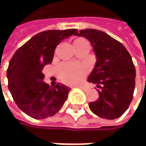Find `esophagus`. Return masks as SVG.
I'll return each mask as SVG.
<instances>
[{"label":"esophagus","mask_w":146,"mask_h":146,"mask_svg":"<svg viewBox=\"0 0 146 146\" xmlns=\"http://www.w3.org/2000/svg\"><path fill=\"white\" fill-rule=\"evenodd\" d=\"M79 89H81L82 90H84V91H88V89L87 88H85V87H79Z\"/></svg>","instance_id":"1"}]
</instances>
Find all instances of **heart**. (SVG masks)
<instances>
[{
	"label": "heart",
	"mask_w": 146,
	"mask_h": 146,
	"mask_svg": "<svg viewBox=\"0 0 146 146\" xmlns=\"http://www.w3.org/2000/svg\"><path fill=\"white\" fill-rule=\"evenodd\" d=\"M87 73V68L76 63H62L58 68V74L62 80L68 84L80 83Z\"/></svg>",
	"instance_id": "heart-1"
}]
</instances>
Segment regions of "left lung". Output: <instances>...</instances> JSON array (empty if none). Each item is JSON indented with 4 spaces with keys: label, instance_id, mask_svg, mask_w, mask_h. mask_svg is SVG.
<instances>
[{
    "label": "left lung",
    "instance_id": "8db88e82",
    "mask_svg": "<svg viewBox=\"0 0 146 146\" xmlns=\"http://www.w3.org/2000/svg\"><path fill=\"white\" fill-rule=\"evenodd\" d=\"M75 35L86 38L96 56L94 69L88 82L101 88L99 98L90 102L93 113L106 119L121 117L133 99L136 72L127 49L105 32L87 29L77 31Z\"/></svg>",
    "mask_w": 146,
    "mask_h": 146
}]
</instances>
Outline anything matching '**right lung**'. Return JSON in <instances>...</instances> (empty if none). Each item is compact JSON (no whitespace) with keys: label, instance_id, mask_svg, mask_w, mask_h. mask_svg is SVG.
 <instances>
[{"label":"right lung","instance_id":"obj_1","mask_svg":"<svg viewBox=\"0 0 146 146\" xmlns=\"http://www.w3.org/2000/svg\"><path fill=\"white\" fill-rule=\"evenodd\" d=\"M77 29L47 30L37 34L17 49L7 72L8 89L18 108L35 119L55 115L63 106L70 89L57 84L50 87L43 81L42 69L52 62L57 44Z\"/></svg>","mask_w":146,"mask_h":146}]
</instances>
